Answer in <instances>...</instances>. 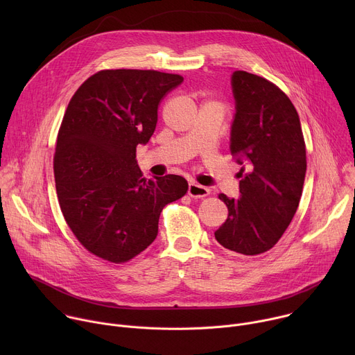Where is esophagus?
I'll list each match as a JSON object with an SVG mask.
<instances>
[{"label": "esophagus", "mask_w": 355, "mask_h": 355, "mask_svg": "<svg viewBox=\"0 0 355 355\" xmlns=\"http://www.w3.org/2000/svg\"><path fill=\"white\" fill-rule=\"evenodd\" d=\"M211 193V189L204 187V185H199L196 182H191L189 187H188V195L191 198H204V196H208Z\"/></svg>", "instance_id": "1"}]
</instances>
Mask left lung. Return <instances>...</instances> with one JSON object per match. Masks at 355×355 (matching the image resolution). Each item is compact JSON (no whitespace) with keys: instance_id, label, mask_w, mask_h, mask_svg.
<instances>
[{"instance_id":"left-lung-1","label":"left lung","mask_w":355,"mask_h":355,"mask_svg":"<svg viewBox=\"0 0 355 355\" xmlns=\"http://www.w3.org/2000/svg\"><path fill=\"white\" fill-rule=\"evenodd\" d=\"M236 115L230 151L241 164L240 196L219 193L229 215L215 232L227 250L257 256L272 248L289 226L306 174V146L299 115L274 83L247 71L232 76Z\"/></svg>"}]
</instances>
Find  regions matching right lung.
Here are the masks:
<instances>
[{"label": "right lung", "instance_id": "add662e5", "mask_svg": "<svg viewBox=\"0 0 355 355\" xmlns=\"http://www.w3.org/2000/svg\"><path fill=\"white\" fill-rule=\"evenodd\" d=\"M184 78L156 70H101L71 96L53 157L63 216L94 256L128 263L155 241L163 208L184 177L146 180L136 162L157 125L160 101Z\"/></svg>", "mask_w": 355, "mask_h": 355}]
</instances>
